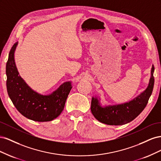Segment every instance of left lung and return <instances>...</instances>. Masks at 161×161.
Masks as SVG:
<instances>
[{"instance_id": "8db88e82", "label": "left lung", "mask_w": 161, "mask_h": 161, "mask_svg": "<svg viewBox=\"0 0 161 161\" xmlns=\"http://www.w3.org/2000/svg\"><path fill=\"white\" fill-rule=\"evenodd\" d=\"M154 71L153 64L148 86L132 100L120 104L102 105L100 97L92 96L91 106L92 115L100 122L108 125H124L134 120L144 110L152 94L154 82Z\"/></svg>"}]
</instances>
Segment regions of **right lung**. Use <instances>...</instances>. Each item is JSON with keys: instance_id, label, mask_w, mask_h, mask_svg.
<instances>
[{"instance_id": "obj_1", "label": "right lung", "mask_w": 161, "mask_h": 161, "mask_svg": "<svg viewBox=\"0 0 161 161\" xmlns=\"http://www.w3.org/2000/svg\"><path fill=\"white\" fill-rule=\"evenodd\" d=\"M18 42L9 52L6 65L8 95L16 109L25 118L36 121H49L59 116L64 108L72 89V82L62 83L49 95H42L33 90L24 80L17 69L14 52Z\"/></svg>"}]
</instances>
